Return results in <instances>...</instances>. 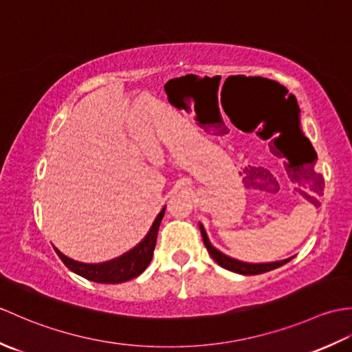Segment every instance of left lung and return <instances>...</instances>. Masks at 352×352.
Instances as JSON below:
<instances>
[{
	"label": "left lung",
	"mask_w": 352,
	"mask_h": 352,
	"mask_svg": "<svg viewBox=\"0 0 352 352\" xmlns=\"http://www.w3.org/2000/svg\"><path fill=\"white\" fill-rule=\"evenodd\" d=\"M319 180V186H322V180L318 177ZM320 189V188H319ZM201 228V234H203V241H204V245L208 251V254L213 257V260L218 263L219 266L228 269V271L231 272H236V274H242V275H257V274H263V272H269L272 271V269H276L280 267L283 265H286L287 261L290 258H286V260H281V261H274V263H243V261H239V260H234L231 257H227L226 254H222L221 251H218L214 248V246L208 242V237L206 234V230L203 226H199Z\"/></svg>",
	"instance_id": "1"
}]
</instances>
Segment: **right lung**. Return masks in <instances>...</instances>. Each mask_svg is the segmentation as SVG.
Listing matches in <instances>:
<instances>
[{"label":"right lung","instance_id":"add662e5","mask_svg":"<svg viewBox=\"0 0 352 352\" xmlns=\"http://www.w3.org/2000/svg\"><path fill=\"white\" fill-rule=\"evenodd\" d=\"M163 214H164V208L159 213V216H157V219L154 221L148 236L144 239V242H140L136 248H133L131 251L124 254V256L118 257L115 260L106 261V263H98V265L80 263V261H74L66 256H63V254L57 248L54 250L66 267L71 269L72 272L85 276L86 280H91L95 283H104V284H116V283L129 281L131 278H136V276L144 272L146 266L151 263L153 252L157 242V233H159V227L163 219Z\"/></svg>","mask_w":352,"mask_h":352}]
</instances>
